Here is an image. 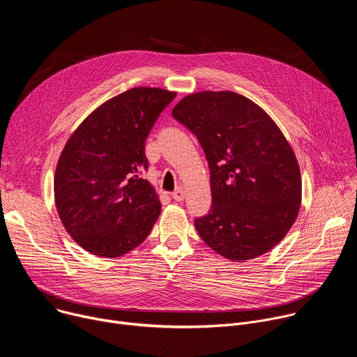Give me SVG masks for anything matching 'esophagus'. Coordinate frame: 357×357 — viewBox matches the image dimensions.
<instances>
[{"label":"esophagus","mask_w":357,"mask_h":357,"mask_svg":"<svg viewBox=\"0 0 357 357\" xmlns=\"http://www.w3.org/2000/svg\"><path fill=\"white\" fill-rule=\"evenodd\" d=\"M172 197L176 200V202H182L185 199V190L182 188L176 189L174 193H172Z\"/></svg>","instance_id":"obj_1"}]
</instances>
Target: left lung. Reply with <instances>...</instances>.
Wrapping results in <instances>:
<instances>
[{
	"instance_id": "left-lung-1",
	"label": "left lung",
	"mask_w": 357,
	"mask_h": 357,
	"mask_svg": "<svg viewBox=\"0 0 357 357\" xmlns=\"http://www.w3.org/2000/svg\"><path fill=\"white\" fill-rule=\"evenodd\" d=\"M199 139L211 169V212L195 227L231 261L257 259L292 227L302 182L294 151L274 120L234 91H199L174 107Z\"/></svg>"
}]
</instances>
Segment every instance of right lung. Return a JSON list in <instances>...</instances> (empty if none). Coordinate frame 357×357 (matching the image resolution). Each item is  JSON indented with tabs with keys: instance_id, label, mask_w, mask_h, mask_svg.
Listing matches in <instances>:
<instances>
[{
	"instance_id": "add662e5",
	"label": "right lung",
	"mask_w": 357,
	"mask_h": 357,
	"mask_svg": "<svg viewBox=\"0 0 357 357\" xmlns=\"http://www.w3.org/2000/svg\"><path fill=\"white\" fill-rule=\"evenodd\" d=\"M175 96L132 87L98 106L68 139L54 179L55 205L66 231L94 256H123L155 225L161 202L141 178L145 139Z\"/></svg>"
}]
</instances>
